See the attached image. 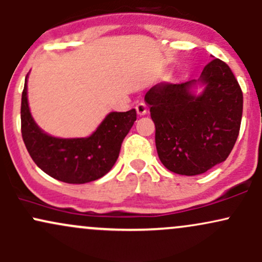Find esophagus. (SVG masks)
Returning a JSON list of instances; mask_svg holds the SVG:
<instances>
[{
	"mask_svg": "<svg viewBox=\"0 0 262 262\" xmlns=\"http://www.w3.org/2000/svg\"><path fill=\"white\" fill-rule=\"evenodd\" d=\"M135 110H137V113L139 114V116H145L146 112H148L145 103H143V102L138 103L137 106H135Z\"/></svg>",
	"mask_w": 262,
	"mask_h": 262,
	"instance_id": "34e87169",
	"label": "esophagus"
}]
</instances>
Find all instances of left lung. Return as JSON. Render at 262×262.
Wrapping results in <instances>:
<instances>
[{
    "label": "left lung",
    "instance_id": "left-lung-1",
    "mask_svg": "<svg viewBox=\"0 0 262 262\" xmlns=\"http://www.w3.org/2000/svg\"><path fill=\"white\" fill-rule=\"evenodd\" d=\"M197 82L206 85L200 96L190 92ZM145 101L155 124L159 159L167 170L201 175L229 156L240 130L243 92L224 61H209L197 81L158 83L146 92Z\"/></svg>",
    "mask_w": 262,
    "mask_h": 262
}]
</instances>
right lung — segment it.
Listing matches in <instances>:
<instances>
[{"label":"right lung","mask_w":262,"mask_h":262,"mask_svg":"<svg viewBox=\"0 0 262 262\" xmlns=\"http://www.w3.org/2000/svg\"><path fill=\"white\" fill-rule=\"evenodd\" d=\"M27 77L20 104L22 138L33 161L53 179L86 183L101 179L118 159L123 139L137 121V112H111L89 138L61 139L44 133L29 112Z\"/></svg>","instance_id":"1"}]
</instances>
